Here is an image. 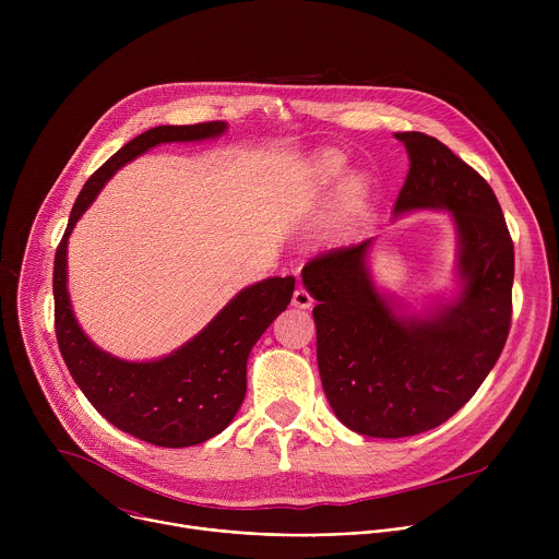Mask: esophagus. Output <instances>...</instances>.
<instances>
[{
	"mask_svg": "<svg viewBox=\"0 0 559 559\" xmlns=\"http://www.w3.org/2000/svg\"><path fill=\"white\" fill-rule=\"evenodd\" d=\"M292 302L296 305V307H300V309H307V307H311V302H313V298H311V294L302 287V285H298L296 289H294V296H292Z\"/></svg>",
	"mask_w": 559,
	"mask_h": 559,
	"instance_id": "1",
	"label": "esophagus"
}]
</instances>
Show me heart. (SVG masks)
Listing matches in <instances>:
<instances>
[{
	"label": "heart",
	"mask_w": 559,
	"mask_h": 559,
	"mask_svg": "<svg viewBox=\"0 0 559 559\" xmlns=\"http://www.w3.org/2000/svg\"><path fill=\"white\" fill-rule=\"evenodd\" d=\"M341 168H343V162L338 156H330L328 162H325V170L330 173V175H338L341 173Z\"/></svg>",
	"instance_id": "1"
}]
</instances>
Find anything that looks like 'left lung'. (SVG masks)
I'll list each match as a JSON object with an SVG mask.
<instances>
[{"mask_svg":"<svg viewBox=\"0 0 559 559\" xmlns=\"http://www.w3.org/2000/svg\"><path fill=\"white\" fill-rule=\"evenodd\" d=\"M409 175L395 214L444 207L460 234L464 287L431 318L395 316L371 283V238L313 257L302 283L313 307L316 356L338 420L371 438H409L447 423L498 362L513 313V241L491 186L442 141L397 132Z\"/></svg>","mask_w":559,"mask_h":559,"instance_id":"1","label":"left lung"}]
</instances>
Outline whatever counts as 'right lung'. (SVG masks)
Wrapping results in <instances>:
<instances>
[{"instance_id":"add662e5","label":"right lung","mask_w":559,"mask_h":559,"mask_svg":"<svg viewBox=\"0 0 559 559\" xmlns=\"http://www.w3.org/2000/svg\"><path fill=\"white\" fill-rule=\"evenodd\" d=\"M225 128V121L158 126L128 141L79 192L55 254V332L68 371L108 423L156 447L201 444L231 423L248 389V356L289 305L296 278L261 281L236 294L199 336L175 354L154 362H128L97 349L79 330L66 289V246L74 223L104 183L134 156L158 143L218 136Z\"/></svg>"}]
</instances>
